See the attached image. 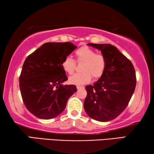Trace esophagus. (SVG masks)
<instances>
[{"label": "esophagus", "instance_id": "34e87169", "mask_svg": "<svg viewBox=\"0 0 154 154\" xmlns=\"http://www.w3.org/2000/svg\"><path fill=\"white\" fill-rule=\"evenodd\" d=\"M84 87L83 86H77V89H84Z\"/></svg>", "mask_w": 154, "mask_h": 154}]
</instances>
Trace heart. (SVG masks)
I'll return each mask as SVG.
<instances>
[{"mask_svg": "<svg viewBox=\"0 0 154 154\" xmlns=\"http://www.w3.org/2000/svg\"><path fill=\"white\" fill-rule=\"evenodd\" d=\"M78 61H82V72L76 73L69 78V82L73 85H81L89 82L91 75L94 79L102 76L106 66L105 57L101 54H96L94 50L89 47L80 48L75 52ZM62 67L65 72L71 74L75 68L74 60L66 57L62 62Z\"/></svg>", "mask_w": 154, "mask_h": 154, "instance_id": "b5f03b06", "label": "heart"}]
</instances>
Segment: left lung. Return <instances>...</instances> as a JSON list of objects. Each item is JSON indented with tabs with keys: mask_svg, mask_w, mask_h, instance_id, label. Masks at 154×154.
Segmentation results:
<instances>
[{
	"mask_svg": "<svg viewBox=\"0 0 154 154\" xmlns=\"http://www.w3.org/2000/svg\"><path fill=\"white\" fill-rule=\"evenodd\" d=\"M99 50L106 60L105 71L93 85H87L84 108L93 119H114L129 103L136 87V74L129 59L111 44H88Z\"/></svg>",
	"mask_w": 154,
	"mask_h": 154,
	"instance_id": "obj_1",
	"label": "left lung"
}]
</instances>
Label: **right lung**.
Instances as JSON below:
<instances>
[{
	"instance_id": "right-lung-1",
	"label": "right lung",
	"mask_w": 154,
	"mask_h": 154,
	"mask_svg": "<svg viewBox=\"0 0 154 154\" xmlns=\"http://www.w3.org/2000/svg\"><path fill=\"white\" fill-rule=\"evenodd\" d=\"M77 46L70 42L45 43L26 57L20 76L24 105L35 117L50 119L60 115L76 91L67 80L62 62Z\"/></svg>"
}]
</instances>
